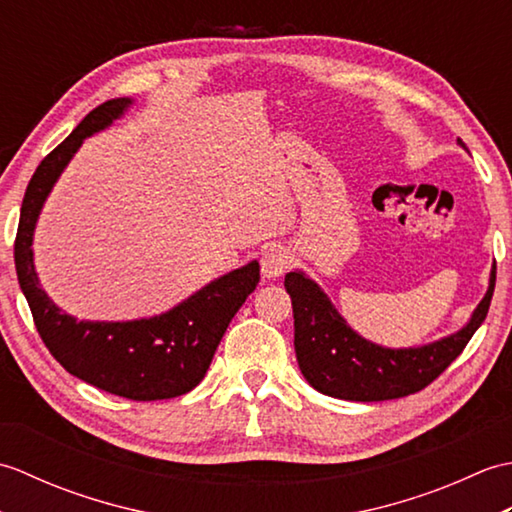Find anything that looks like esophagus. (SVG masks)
<instances>
[{
  "mask_svg": "<svg viewBox=\"0 0 512 512\" xmlns=\"http://www.w3.org/2000/svg\"><path fill=\"white\" fill-rule=\"evenodd\" d=\"M288 266H290V253L284 246H270L262 255V277L266 281L284 277Z\"/></svg>",
  "mask_w": 512,
  "mask_h": 512,
  "instance_id": "esophagus-1",
  "label": "esophagus"
}]
</instances>
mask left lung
<instances>
[{"mask_svg": "<svg viewBox=\"0 0 512 512\" xmlns=\"http://www.w3.org/2000/svg\"><path fill=\"white\" fill-rule=\"evenodd\" d=\"M464 147V143H460ZM295 314V352L301 374L325 396L378 402L394 400L433 383L484 323L495 290V264L488 290L458 332L416 347H385L352 330L317 281L303 270L286 275Z\"/></svg>", "mask_w": 512, "mask_h": 512, "instance_id": "left-lung-1", "label": "left lung"}]
</instances>
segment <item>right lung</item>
<instances>
[{
    "instance_id": "right-lung-1",
    "label": "right lung",
    "mask_w": 512,
    "mask_h": 512,
    "mask_svg": "<svg viewBox=\"0 0 512 512\" xmlns=\"http://www.w3.org/2000/svg\"><path fill=\"white\" fill-rule=\"evenodd\" d=\"M134 99H112L96 107L63 143L41 160L21 202L15 266L21 292L39 336L65 372L114 396L165 400L200 385L228 323L259 284V262L217 277L178 306L132 321H79L63 312L41 288L35 268L37 220L63 169L85 138L112 127Z\"/></svg>"
}]
</instances>
